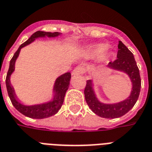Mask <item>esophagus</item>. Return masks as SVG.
I'll use <instances>...</instances> for the list:
<instances>
[{
	"mask_svg": "<svg viewBox=\"0 0 152 152\" xmlns=\"http://www.w3.org/2000/svg\"><path fill=\"white\" fill-rule=\"evenodd\" d=\"M85 71H86V69H85L83 66H77V67L74 69L72 74L73 76H77V75H80V74L84 73Z\"/></svg>",
	"mask_w": 152,
	"mask_h": 152,
	"instance_id": "esophagus-1",
	"label": "esophagus"
}]
</instances>
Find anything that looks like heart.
Listing matches in <instances>:
<instances>
[{"label": "heart", "instance_id": "b5f03b06", "mask_svg": "<svg viewBox=\"0 0 152 152\" xmlns=\"http://www.w3.org/2000/svg\"><path fill=\"white\" fill-rule=\"evenodd\" d=\"M107 46L104 44H94V45H91V46L88 47V48L86 49V55L89 58H97V57H99L101 55V58L102 60H105L107 59L108 56L106 54L102 53H104V50H106Z\"/></svg>", "mask_w": 152, "mask_h": 152}]
</instances>
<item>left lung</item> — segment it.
Listing matches in <instances>:
<instances>
[{
  "mask_svg": "<svg viewBox=\"0 0 152 152\" xmlns=\"http://www.w3.org/2000/svg\"><path fill=\"white\" fill-rule=\"evenodd\" d=\"M117 58L114 61H110L108 66L113 69L123 71L129 76L131 80L132 91L130 95L126 100L115 104H104L100 102L96 97L93 90L92 80H87L84 89L85 99L89 108L98 116L106 119H115L123 116L127 113L136 104L140 94L141 80L139 69L137 65L134 55L122 41H119Z\"/></svg>",
  "mask_w": 152,
  "mask_h": 152,
  "instance_id": "8db88e82",
  "label": "left lung"
}]
</instances>
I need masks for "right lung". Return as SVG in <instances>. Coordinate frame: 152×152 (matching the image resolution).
<instances>
[{
	"label": "right lung",
	"mask_w": 152,
	"mask_h": 152,
	"mask_svg": "<svg viewBox=\"0 0 152 152\" xmlns=\"http://www.w3.org/2000/svg\"><path fill=\"white\" fill-rule=\"evenodd\" d=\"M60 35V33L55 32V33H50V32H44V31H37L34 33L28 39L26 42H24L23 44H21L18 49L16 50L12 58L10 61L9 69H8L7 76H6V87H7V91H8V96L10 97V100L12 102V104L15 108L17 109L19 112L24 115L32 119H45L48 117L52 116L55 115L58 110L61 108V105L63 104L64 97H65V93L67 91L68 88L69 87L70 79H71V73L70 72H66V73L61 75L57 78L56 81L55 83L54 86V98L53 101L44 104H37V105L26 106L24 104H21L18 102L16 98V95L15 94L14 88L12 87L11 83H10V76L15 70V62L16 59L18 58L20 50L23 47L26 46L28 44L35 40L36 38L44 37H55Z\"/></svg>",
	"instance_id": "right-lung-1"
}]
</instances>
